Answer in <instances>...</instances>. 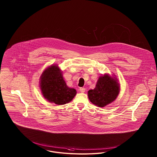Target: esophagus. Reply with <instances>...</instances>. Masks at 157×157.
Here are the masks:
<instances>
[{"label": "esophagus", "instance_id": "1", "mask_svg": "<svg viewBox=\"0 0 157 157\" xmlns=\"http://www.w3.org/2000/svg\"><path fill=\"white\" fill-rule=\"evenodd\" d=\"M79 90L81 91V92L83 93V92H85V88H80Z\"/></svg>", "mask_w": 157, "mask_h": 157}]
</instances>
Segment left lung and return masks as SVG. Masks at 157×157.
I'll list each match as a JSON object with an SVG mask.
<instances>
[{
	"mask_svg": "<svg viewBox=\"0 0 157 157\" xmlns=\"http://www.w3.org/2000/svg\"><path fill=\"white\" fill-rule=\"evenodd\" d=\"M120 90L118 79L106 74L99 78L96 87L88 92V96L93 104L104 107L115 100Z\"/></svg>",
	"mask_w": 157,
	"mask_h": 157,
	"instance_id": "1",
	"label": "left lung"
}]
</instances>
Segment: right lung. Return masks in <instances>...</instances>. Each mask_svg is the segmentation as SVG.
I'll return each mask as SVG.
<instances>
[{
  "instance_id": "add662e5",
  "label": "right lung",
  "mask_w": 157,
  "mask_h": 157,
  "mask_svg": "<svg viewBox=\"0 0 157 157\" xmlns=\"http://www.w3.org/2000/svg\"><path fill=\"white\" fill-rule=\"evenodd\" d=\"M40 87L42 95L49 102L64 105L71 102L76 94V90L67 86L62 71L56 65L46 68L40 78Z\"/></svg>"
}]
</instances>
